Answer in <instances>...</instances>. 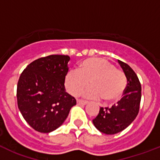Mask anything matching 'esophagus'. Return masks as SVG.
<instances>
[{
	"label": "esophagus",
	"instance_id": "esophagus-1",
	"mask_svg": "<svg viewBox=\"0 0 160 160\" xmlns=\"http://www.w3.org/2000/svg\"><path fill=\"white\" fill-rule=\"evenodd\" d=\"M77 103L78 104V105H87V103H88V102L84 101V100L79 99V100H78V101H77Z\"/></svg>",
	"mask_w": 160,
	"mask_h": 160
}]
</instances>
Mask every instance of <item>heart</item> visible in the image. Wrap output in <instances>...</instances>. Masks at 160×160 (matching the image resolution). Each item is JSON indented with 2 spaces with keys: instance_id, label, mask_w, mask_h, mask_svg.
Here are the masks:
<instances>
[{
  "instance_id": "1",
  "label": "heart",
  "mask_w": 160,
  "mask_h": 160,
  "mask_svg": "<svg viewBox=\"0 0 160 160\" xmlns=\"http://www.w3.org/2000/svg\"><path fill=\"white\" fill-rule=\"evenodd\" d=\"M91 86L84 96L92 99L102 98L106 102H115L121 98L127 87V78L114 65L101 58H91L80 63L78 70L66 73L64 84L69 94L78 96Z\"/></svg>"
}]
</instances>
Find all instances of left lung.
<instances>
[{
  "label": "left lung",
  "mask_w": 160,
  "mask_h": 160,
  "mask_svg": "<svg viewBox=\"0 0 160 160\" xmlns=\"http://www.w3.org/2000/svg\"><path fill=\"white\" fill-rule=\"evenodd\" d=\"M118 62L128 79L123 96L111 108L101 107L93 119L94 127L107 135H114L128 128L138 115L140 105L141 84L136 73L127 63Z\"/></svg>",
  "instance_id": "8db88e82"
}]
</instances>
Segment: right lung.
Returning a JSON list of instances; mask_svg holds the SVG:
<instances>
[{"label":"right lung","mask_w":160,"mask_h":160,"mask_svg":"<svg viewBox=\"0 0 160 160\" xmlns=\"http://www.w3.org/2000/svg\"><path fill=\"white\" fill-rule=\"evenodd\" d=\"M70 57L53 54L28 65L19 78L18 106L31 128L49 133L64 122L76 99L66 91L64 79Z\"/></svg>","instance_id":"obj_1"}]
</instances>
